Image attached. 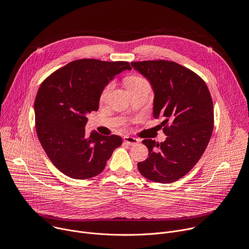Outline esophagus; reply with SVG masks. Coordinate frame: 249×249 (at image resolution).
I'll use <instances>...</instances> for the list:
<instances>
[{
  "label": "esophagus",
  "instance_id": "esophagus-1",
  "mask_svg": "<svg viewBox=\"0 0 249 249\" xmlns=\"http://www.w3.org/2000/svg\"><path fill=\"white\" fill-rule=\"evenodd\" d=\"M124 142L125 143H127L128 145H131V146H134L136 144H138L140 140L137 139V138H134V137H130V136H125L124 137Z\"/></svg>",
  "mask_w": 249,
  "mask_h": 249
}]
</instances>
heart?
<instances>
[{
  "mask_svg": "<svg viewBox=\"0 0 249 249\" xmlns=\"http://www.w3.org/2000/svg\"><path fill=\"white\" fill-rule=\"evenodd\" d=\"M125 83H126V87H127V89H128L129 90H130V89H136V88H139V87L143 86V85H147V84H148L145 79L141 78V77H130V78H128V79L126 80ZM111 89H112V85L110 84V85H108L107 87H106V88L103 89V91H102V93H101V96H100V99H101V100H104L106 97H107V95L109 94Z\"/></svg>",
  "mask_w": 249,
  "mask_h": 249,
  "instance_id": "heart-1",
  "label": "heart"
}]
</instances>
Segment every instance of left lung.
Instances as JSON below:
<instances>
[{
    "instance_id": "left-lung-1",
    "label": "left lung",
    "mask_w": 249,
    "mask_h": 249,
    "mask_svg": "<svg viewBox=\"0 0 249 249\" xmlns=\"http://www.w3.org/2000/svg\"><path fill=\"white\" fill-rule=\"evenodd\" d=\"M155 93L153 115L166 139L160 144L146 139L149 158L138 162L149 180L171 183L181 178L204 154L214 128L213 100L205 82L191 70L171 61L132 62Z\"/></svg>"
}]
</instances>
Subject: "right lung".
I'll return each mask as SVG.
<instances>
[{"instance_id": "right-lung-1", "label": "right lung", "mask_w": 249, "mask_h": 249, "mask_svg": "<svg viewBox=\"0 0 249 249\" xmlns=\"http://www.w3.org/2000/svg\"><path fill=\"white\" fill-rule=\"evenodd\" d=\"M128 62L82 59L67 64L40 86L34 102L37 137L52 163L74 179L98 175L114 150L119 136L86 135L87 115L97 111L104 88L116 75L131 70Z\"/></svg>"}]
</instances>
